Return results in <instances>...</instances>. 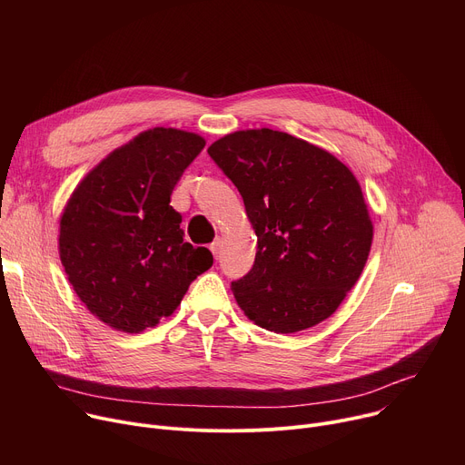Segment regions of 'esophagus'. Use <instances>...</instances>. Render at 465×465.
<instances>
[{
    "label": "esophagus",
    "mask_w": 465,
    "mask_h": 465,
    "mask_svg": "<svg viewBox=\"0 0 465 465\" xmlns=\"http://www.w3.org/2000/svg\"><path fill=\"white\" fill-rule=\"evenodd\" d=\"M221 248H223V241H221V239H215V241L210 244V250L213 252L215 259H219V257H221Z\"/></svg>",
    "instance_id": "obj_1"
}]
</instances>
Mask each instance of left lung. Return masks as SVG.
I'll list each match as a JSON object with an SVG mask.
<instances>
[{"label": "left lung", "instance_id": "1", "mask_svg": "<svg viewBox=\"0 0 465 465\" xmlns=\"http://www.w3.org/2000/svg\"><path fill=\"white\" fill-rule=\"evenodd\" d=\"M208 154L239 189L257 235L250 272L232 282L239 307L282 335L329 318L357 283L373 239L353 173L271 128L233 132Z\"/></svg>", "mask_w": 465, "mask_h": 465}]
</instances>
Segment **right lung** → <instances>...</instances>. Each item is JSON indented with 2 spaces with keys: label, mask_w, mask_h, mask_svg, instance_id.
I'll return each mask as SVG.
<instances>
[{
  "label": "right lung",
  "mask_w": 465,
  "mask_h": 465,
  "mask_svg": "<svg viewBox=\"0 0 465 465\" xmlns=\"http://www.w3.org/2000/svg\"><path fill=\"white\" fill-rule=\"evenodd\" d=\"M206 142L151 128L108 154L74 191L60 219V261L81 302L106 325L140 333L173 314L213 264L183 241L171 194Z\"/></svg>",
  "instance_id": "1"
}]
</instances>
